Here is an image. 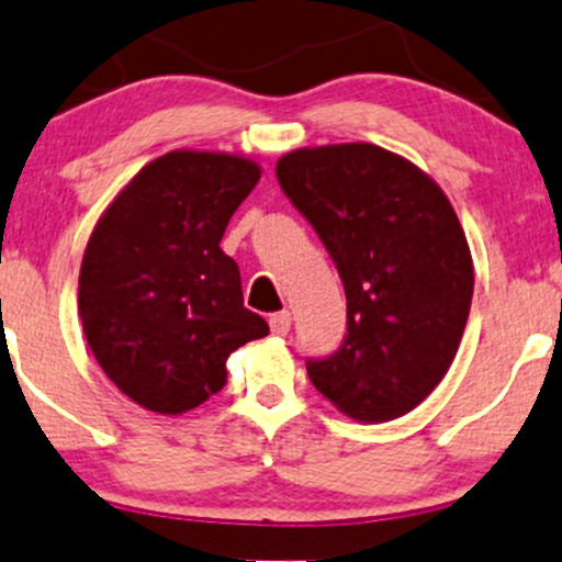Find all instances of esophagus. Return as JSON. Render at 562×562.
I'll return each instance as SVG.
<instances>
[{"label":"esophagus","mask_w":562,"mask_h":562,"mask_svg":"<svg viewBox=\"0 0 562 562\" xmlns=\"http://www.w3.org/2000/svg\"><path fill=\"white\" fill-rule=\"evenodd\" d=\"M291 312H277L269 317V328L274 336H288V330H291Z\"/></svg>","instance_id":"34e87169"}]
</instances>
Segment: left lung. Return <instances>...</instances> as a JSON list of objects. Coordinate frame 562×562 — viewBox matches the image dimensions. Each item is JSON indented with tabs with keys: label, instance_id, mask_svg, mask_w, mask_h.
I'll list each match as a JSON object with an SVG mask.
<instances>
[{
	"label": "left lung",
	"instance_id": "left-lung-1",
	"mask_svg": "<svg viewBox=\"0 0 562 562\" xmlns=\"http://www.w3.org/2000/svg\"><path fill=\"white\" fill-rule=\"evenodd\" d=\"M277 181L314 226L347 293V338L306 362L314 390L355 422L405 416L451 368L472 306V252L424 170L373 144L295 149Z\"/></svg>",
	"mask_w": 562,
	"mask_h": 562
}]
</instances>
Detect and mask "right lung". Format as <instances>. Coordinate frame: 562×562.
Segmentation results:
<instances>
[{"label":"right lung","mask_w":562,"mask_h":562,"mask_svg":"<svg viewBox=\"0 0 562 562\" xmlns=\"http://www.w3.org/2000/svg\"><path fill=\"white\" fill-rule=\"evenodd\" d=\"M258 178L237 154L168 151L98 218L79 317L98 366L140 408H196L224 390L232 351L269 333L245 310L237 263L218 245Z\"/></svg>","instance_id":"obj_1"}]
</instances>
